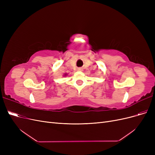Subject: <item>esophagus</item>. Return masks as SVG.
I'll list each match as a JSON object with an SVG mask.
<instances>
[{"label": "esophagus", "instance_id": "1", "mask_svg": "<svg viewBox=\"0 0 155 155\" xmlns=\"http://www.w3.org/2000/svg\"><path fill=\"white\" fill-rule=\"evenodd\" d=\"M82 70H83V68H78V70H79V71H81Z\"/></svg>", "mask_w": 155, "mask_h": 155}]
</instances>
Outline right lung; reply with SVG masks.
<instances>
[{"label": "right lung", "instance_id": "1", "mask_svg": "<svg viewBox=\"0 0 155 155\" xmlns=\"http://www.w3.org/2000/svg\"><path fill=\"white\" fill-rule=\"evenodd\" d=\"M66 75H67V74H66ZM66 75H65V76H66Z\"/></svg>", "mask_w": 155, "mask_h": 155}]
</instances>
